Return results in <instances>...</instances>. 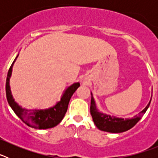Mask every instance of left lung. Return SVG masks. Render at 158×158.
<instances>
[{
	"mask_svg": "<svg viewBox=\"0 0 158 158\" xmlns=\"http://www.w3.org/2000/svg\"><path fill=\"white\" fill-rule=\"evenodd\" d=\"M91 105H90V113H91L93 120L95 125L99 130L110 133H122L127 131L133 127L141 119L142 116L145 112L147 111L148 107L150 106L151 99L149 104L146 105L144 109L139 113L138 115H135L131 118H117L115 116H111L99 111L96 107V102H95L93 96L92 94Z\"/></svg>",
	"mask_w": 158,
	"mask_h": 158,
	"instance_id": "1",
	"label": "left lung"
}]
</instances>
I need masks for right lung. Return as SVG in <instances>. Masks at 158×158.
<instances>
[{"label":"right lung","mask_w":158,"mask_h":158,"mask_svg":"<svg viewBox=\"0 0 158 158\" xmlns=\"http://www.w3.org/2000/svg\"><path fill=\"white\" fill-rule=\"evenodd\" d=\"M18 56L19 54H17V56L12 62L7 75L5 89H6V96L8 104L12 107L14 112L16 113V115L30 127L39 130L54 127L62 120V118L65 116L71 96L80 86V83L76 82L66 88L61 97V100L53 107L46 109L28 110L23 108L14 100L9 85L10 77L12 76V66Z\"/></svg>","instance_id":"1"}]
</instances>
